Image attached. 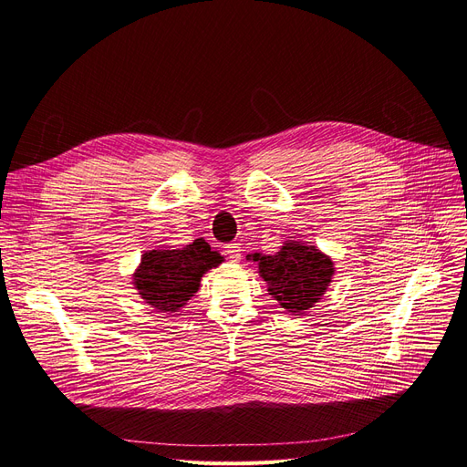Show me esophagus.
I'll return each instance as SVG.
<instances>
[{"instance_id": "esophagus-1", "label": "esophagus", "mask_w": 467, "mask_h": 467, "mask_svg": "<svg viewBox=\"0 0 467 467\" xmlns=\"http://www.w3.org/2000/svg\"><path fill=\"white\" fill-rule=\"evenodd\" d=\"M223 252L229 255L231 262H240V244H227Z\"/></svg>"}]
</instances>
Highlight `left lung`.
<instances>
[{"instance_id":"8db88e82","label":"left lung","mask_w":467,"mask_h":467,"mask_svg":"<svg viewBox=\"0 0 467 467\" xmlns=\"http://www.w3.org/2000/svg\"><path fill=\"white\" fill-rule=\"evenodd\" d=\"M246 260L258 264L269 295L277 300L281 308L295 316L305 314L318 303L336 272L329 255L303 240L300 243L287 240L275 255L255 252Z\"/></svg>"}]
</instances>
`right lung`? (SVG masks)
Instances as JSON below:
<instances>
[{
	"label": "right lung",
	"instance_id": "add662e5",
	"mask_svg": "<svg viewBox=\"0 0 467 467\" xmlns=\"http://www.w3.org/2000/svg\"><path fill=\"white\" fill-rule=\"evenodd\" d=\"M223 264V255L203 238L182 250H149L133 274L138 295L159 312H178L198 293L207 269Z\"/></svg>",
	"mask_w": 467,
	"mask_h": 467
}]
</instances>
